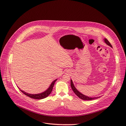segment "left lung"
I'll list each match as a JSON object with an SVG mask.
<instances>
[{
  "mask_svg": "<svg viewBox=\"0 0 126 126\" xmlns=\"http://www.w3.org/2000/svg\"><path fill=\"white\" fill-rule=\"evenodd\" d=\"M104 41L106 43V44L107 45H109V46H110L111 47H112L111 45L110 44V43H109V41L106 38H105L104 39ZM70 85H71V88L72 89V90H73V91L74 92V93L77 95V96L79 98L81 99L82 100H94L95 99H97L98 97H94V98H91V97H87L86 96H85V95L82 94L81 93H80L79 92V91H78L77 89H76V88L75 87L74 85V83L73 82H72V81L71 80V82H70Z\"/></svg>",
  "mask_w": 126,
  "mask_h": 126,
  "instance_id": "left-lung-1",
  "label": "left lung"
}]
</instances>
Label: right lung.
<instances>
[{
  "mask_svg": "<svg viewBox=\"0 0 126 126\" xmlns=\"http://www.w3.org/2000/svg\"><path fill=\"white\" fill-rule=\"evenodd\" d=\"M57 80V79L55 80L54 81H53L51 83V84L50 85V87L48 88V89L44 91L43 93H41V94H29L28 93H26L24 91H23L22 90H20V91L21 92L23 93L24 94H25L26 96H28L30 98H33V99H44L46 98L47 97H48L49 94H50V93H51V91L53 89V87L54 86L55 84V82H56V81Z\"/></svg>",
  "mask_w": 126,
  "mask_h": 126,
  "instance_id": "obj_1",
  "label": "right lung"
}]
</instances>
